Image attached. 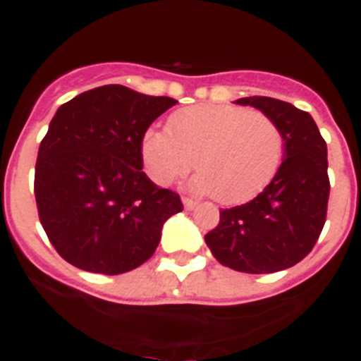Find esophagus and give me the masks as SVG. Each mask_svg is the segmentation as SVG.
Segmentation results:
<instances>
[{
	"instance_id": "esophagus-1",
	"label": "esophagus",
	"mask_w": 361,
	"mask_h": 361,
	"mask_svg": "<svg viewBox=\"0 0 361 361\" xmlns=\"http://www.w3.org/2000/svg\"><path fill=\"white\" fill-rule=\"evenodd\" d=\"M181 202H183V208L185 209H195L198 206L197 200H192V198H183Z\"/></svg>"
}]
</instances>
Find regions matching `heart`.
<instances>
[{"mask_svg": "<svg viewBox=\"0 0 361 361\" xmlns=\"http://www.w3.org/2000/svg\"><path fill=\"white\" fill-rule=\"evenodd\" d=\"M142 161L159 185H170L197 163L195 191L221 204H240L274 180L283 161L279 125L258 110L197 104L170 116L169 133L142 136Z\"/></svg>", "mask_w": 361, "mask_h": 361, "instance_id": "1", "label": "heart"}]
</instances>
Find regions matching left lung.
I'll return each instance as SVG.
<instances>
[{"label": "left lung", "instance_id": "8db88e82", "mask_svg": "<svg viewBox=\"0 0 361 361\" xmlns=\"http://www.w3.org/2000/svg\"><path fill=\"white\" fill-rule=\"evenodd\" d=\"M279 125L283 161L260 195L221 212L219 225L204 240L223 266L243 274H274L309 255L326 221L330 197L328 149L311 114L271 97L234 101Z\"/></svg>", "mask_w": 361, "mask_h": 361}]
</instances>
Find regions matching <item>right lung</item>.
Listing matches in <instances>:
<instances>
[{
    "label": "right lung",
    "instance_id": "add662e5",
    "mask_svg": "<svg viewBox=\"0 0 361 361\" xmlns=\"http://www.w3.org/2000/svg\"><path fill=\"white\" fill-rule=\"evenodd\" d=\"M178 103L120 84L93 87L61 104L35 164L39 219L56 251L76 268L120 275L161 241L180 197L142 172V136Z\"/></svg>",
    "mask_w": 361,
    "mask_h": 361
}]
</instances>
